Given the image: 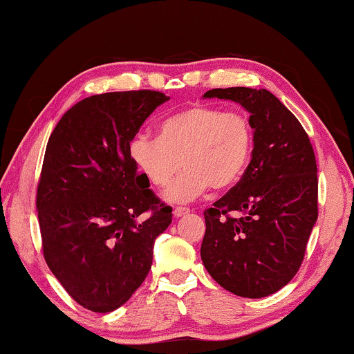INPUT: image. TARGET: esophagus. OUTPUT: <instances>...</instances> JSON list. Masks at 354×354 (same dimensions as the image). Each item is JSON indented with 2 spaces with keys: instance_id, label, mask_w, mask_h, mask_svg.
Returning <instances> with one entry per match:
<instances>
[{
  "instance_id": "1",
  "label": "esophagus",
  "mask_w": 354,
  "mask_h": 354,
  "mask_svg": "<svg viewBox=\"0 0 354 354\" xmlns=\"http://www.w3.org/2000/svg\"><path fill=\"white\" fill-rule=\"evenodd\" d=\"M189 212H190V209L189 207H183V206H178V207L173 209V215H175L176 218L183 217V215H187Z\"/></svg>"
}]
</instances>
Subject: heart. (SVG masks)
<instances>
[{
  "mask_svg": "<svg viewBox=\"0 0 354 354\" xmlns=\"http://www.w3.org/2000/svg\"><path fill=\"white\" fill-rule=\"evenodd\" d=\"M253 151V129L241 112L194 104L167 117L159 137L140 133L129 142V156L154 187H165V200H194L209 187L226 189L239 181Z\"/></svg>",
  "mask_w": 354,
  "mask_h": 354,
  "instance_id": "1",
  "label": "heart"
}]
</instances>
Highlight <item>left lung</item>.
<instances>
[{"mask_svg":"<svg viewBox=\"0 0 354 354\" xmlns=\"http://www.w3.org/2000/svg\"><path fill=\"white\" fill-rule=\"evenodd\" d=\"M250 112L253 151L234 187L205 211L201 259L239 297L262 298L290 283L319 215L315 154L297 117L266 88H212Z\"/></svg>","mask_w":354,"mask_h":354,"instance_id":"8db88e82","label":"left lung"}]
</instances>
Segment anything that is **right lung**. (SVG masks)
I'll list each match as a JSON object with an SVG mask.
<instances>
[{
  "mask_svg": "<svg viewBox=\"0 0 354 354\" xmlns=\"http://www.w3.org/2000/svg\"><path fill=\"white\" fill-rule=\"evenodd\" d=\"M156 91L93 95L59 120L37 187L45 261L68 295L112 313L145 281L156 237L171 223L129 156V142L156 107Z\"/></svg>",
  "mask_w": 354,
  "mask_h": 354,
  "instance_id": "add662e5",
  "label": "right lung"
}]
</instances>
